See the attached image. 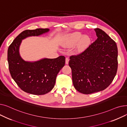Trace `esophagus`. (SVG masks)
I'll use <instances>...</instances> for the list:
<instances>
[{"mask_svg": "<svg viewBox=\"0 0 127 127\" xmlns=\"http://www.w3.org/2000/svg\"><path fill=\"white\" fill-rule=\"evenodd\" d=\"M69 63V59L68 58H66L65 59V63L66 64H68Z\"/></svg>", "mask_w": 127, "mask_h": 127, "instance_id": "esophagus-1", "label": "esophagus"}]
</instances>
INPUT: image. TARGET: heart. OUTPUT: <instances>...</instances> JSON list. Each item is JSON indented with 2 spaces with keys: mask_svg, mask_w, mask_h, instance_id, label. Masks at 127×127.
<instances>
[{
  "mask_svg": "<svg viewBox=\"0 0 127 127\" xmlns=\"http://www.w3.org/2000/svg\"><path fill=\"white\" fill-rule=\"evenodd\" d=\"M91 42V38L89 35L76 32L66 35L62 41L61 45L64 48H71L76 45L75 52L81 53L89 47Z\"/></svg>",
  "mask_w": 127,
  "mask_h": 127,
  "instance_id": "heart-1",
  "label": "heart"
}]
</instances>
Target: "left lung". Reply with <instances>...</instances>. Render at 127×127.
Masks as SVG:
<instances>
[{"label": "left lung", "mask_w": 127, "mask_h": 127, "mask_svg": "<svg viewBox=\"0 0 127 127\" xmlns=\"http://www.w3.org/2000/svg\"><path fill=\"white\" fill-rule=\"evenodd\" d=\"M95 31L97 39L81 54L71 56L69 62L73 85L84 94L107 88L117 70L116 43L102 30L96 28Z\"/></svg>", "instance_id": "left-lung-1"}]
</instances>
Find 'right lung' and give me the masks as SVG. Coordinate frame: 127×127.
<instances>
[{"instance_id":"1","label":"right lung","mask_w":127,"mask_h":127,"mask_svg":"<svg viewBox=\"0 0 127 127\" xmlns=\"http://www.w3.org/2000/svg\"><path fill=\"white\" fill-rule=\"evenodd\" d=\"M49 31L47 28L24 31L9 47L8 61L11 75L19 87L29 94L41 95L51 91L55 85L58 74L65 65L64 56L28 61L20 55L19 47L23 39L42 35Z\"/></svg>"}]
</instances>
